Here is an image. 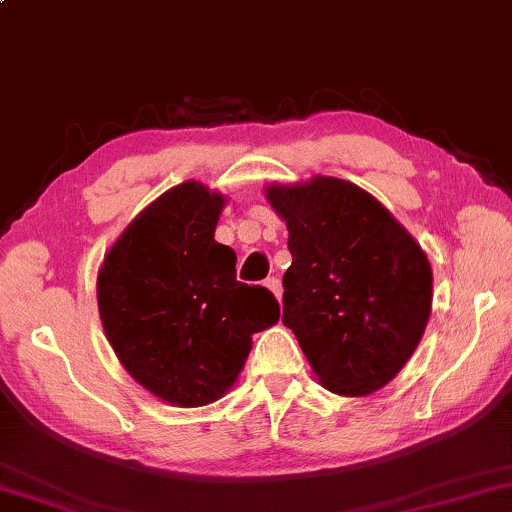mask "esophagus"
<instances>
[{
  "label": "esophagus",
  "instance_id": "34e87169",
  "mask_svg": "<svg viewBox=\"0 0 512 512\" xmlns=\"http://www.w3.org/2000/svg\"><path fill=\"white\" fill-rule=\"evenodd\" d=\"M264 288H269L271 292H274V295H276V299H278V302H281L283 288H281V281H278V278H267V281H264Z\"/></svg>",
  "mask_w": 512,
  "mask_h": 512
}]
</instances>
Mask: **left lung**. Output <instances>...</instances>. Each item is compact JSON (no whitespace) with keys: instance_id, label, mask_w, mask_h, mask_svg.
Returning a JSON list of instances; mask_svg holds the SVG:
<instances>
[{"instance_id":"8db88e82","label":"left lung","mask_w":512,"mask_h":512,"mask_svg":"<svg viewBox=\"0 0 512 512\" xmlns=\"http://www.w3.org/2000/svg\"><path fill=\"white\" fill-rule=\"evenodd\" d=\"M288 224L283 323L327 391L367 395L403 370L433 302L426 252L381 203L346 180L316 175L269 185Z\"/></svg>"}]
</instances>
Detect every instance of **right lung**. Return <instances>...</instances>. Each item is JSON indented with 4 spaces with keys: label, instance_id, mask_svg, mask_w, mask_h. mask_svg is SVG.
Returning a JSON list of instances; mask_svg holds the SVG:
<instances>
[{
    "label": "right lung",
    "instance_id": "right-lung-1",
    "mask_svg": "<svg viewBox=\"0 0 512 512\" xmlns=\"http://www.w3.org/2000/svg\"><path fill=\"white\" fill-rule=\"evenodd\" d=\"M224 196L182 182L142 210L98 274L105 335L142 388L177 407L234 386L252 335L278 323L262 285L236 281V252L215 241Z\"/></svg>",
    "mask_w": 512,
    "mask_h": 512
}]
</instances>
